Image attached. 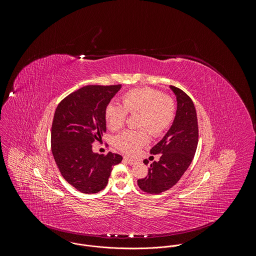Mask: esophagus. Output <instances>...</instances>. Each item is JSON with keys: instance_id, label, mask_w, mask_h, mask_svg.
<instances>
[{"instance_id": "obj_1", "label": "esophagus", "mask_w": 256, "mask_h": 256, "mask_svg": "<svg viewBox=\"0 0 256 256\" xmlns=\"http://www.w3.org/2000/svg\"><path fill=\"white\" fill-rule=\"evenodd\" d=\"M124 162H126V163L132 165V164L135 163V160H133V159H131V158H129V157H124Z\"/></svg>"}]
</instances>
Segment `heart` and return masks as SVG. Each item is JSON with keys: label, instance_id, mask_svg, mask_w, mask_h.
Masks as SVG:
<instances>
[{"label": "heart", "instance_id": "1", "mask_svg": "<svg viewBox=\"0 0 256 256\" xmlns=\"http://www.w3.org/2000/svg\"><path fill=\"white\" fill-rule=\"evenodd\" d=\"M122 104L112 101L106 107L105 118L111 131H118L124 126L127 112H139V127L147 128L153 136L162 135L175 118L174 101L155 89L146 87L130 90L122 96ZM148 139L146 130H127L116 136L114 143L122 152L134 154Z\"/></svg>", "mask_w": 256, "mask_h": 256}]
</instances>
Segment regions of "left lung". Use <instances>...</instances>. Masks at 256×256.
<instances>
[{"instance_id": "obj_1", "label": "left lung", "mask_w": 256, "mask_h": 256, "mask_svg": "<svg viewBox=\"0 0 256 256\" xmlns=\"http://www.w3.org/2000/svg\"><path fill=\"white\" fill-rule=\"evenodd\" d=\"M176 97L177 109L173 123L164 137L151 149L161 154L159 161L150 164L148 175L137 181L139 188L159 194L174 186L190 166L198 144V124L194 104L179 88L169 86ZM148 165V161L144 160Z\"/></svg>"}]
</instances>
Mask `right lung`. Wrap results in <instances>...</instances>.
Segmentation results:
<instances>
[{"label":"right lung","mask_w":256,"mask_h":256,"mask_svg":"<svg viewBox=\"0 0 256 256\" xmlns=\"http://www.w3.org/2000/svg\"><path fill=\"white\" fill-rule=\"evenodd\" d=\"M122 85H89L71 93L58 105L51 130L55 162L65 180L82 193L103 190L112 166L122 156L93 152L92 144L106 132L105 110Z\"/></svg>","instance_id":"right-lung-1"}]
</instances>
